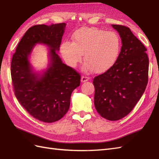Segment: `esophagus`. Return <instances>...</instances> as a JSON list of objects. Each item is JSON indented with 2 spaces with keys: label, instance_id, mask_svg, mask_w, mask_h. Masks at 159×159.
Masks as SVG:
<instances>
[{
  "label": "esophagus",
  "instance_id": "esophagus-1",
  "mask_svg": "<svg viewBox=\"0 0 159 159\" xmlns=\"http://www.w3.org/2000/svg\"><path fill=\"white\" fill-rule=\"evenodd\" d=\"M89 80V77H88V76H82V77H81V82L82 83L87 82V81Z\"/></svg>",
  "mask_w": 159,
  "mask_h": 159
}]
</instances>
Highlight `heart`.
Masks as SVG:
<instances>
[{
  "mask_svg": "<svg viewBox=\"0 0 159 159\" xmlns=\"http://www.w3.org/2000/svg\"><path fill=\"white\" fill-rule=\"evenodd\" d=\"M72 43L61 46V53L66 62L75 66L84 54V70L101 73L116 63L121 50V40L117 34L97 27H83L72 35Z\"/></svg>",
  "mask_w": 159,
  "mask_h": 159,
  "instance_id": "1",
  "label": "heart"
}]
</instances>
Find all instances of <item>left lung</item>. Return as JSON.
<instances>
[{
  "label": "left lung",
  "instance_id": "left-lung-1",
  "mask_svg": "<svg viewBox=\"0 0 159 159\" xmlns=\"http://www.w3.org/2000/svg\"><path fill=\"white\" fill-rule=\"evenodd\" d=\"M121 38L116 63L93 79L94 103L99 114L110 121L127 116L145 91L148 80L147 50L128 27L111 25Z\"/></svg>",
  "mask_w": 159,
  "mask_h": 159
}]
</instances>
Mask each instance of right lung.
Masks as SVG:
<instances>
[{"label": "right lung", "instance_id": "add662e5", "mask_svg": "<svg viewBox=\"0 0 159 159\" xmlns=\"http://www.w3.org/2000/svg\"><path fill=\"white\" fill-rule=\"evenodd\" d=\"M66 23L30 27L18 43L11 60V74L15 97L30 114L39 121L52 123L66 114L72 91L80 83V75L64 64L56 52ZM36 43L50 48L51 62L41 75L32 70L29 56Z\"/></svg>", "mask_w": 159, "mask_h": 159}]
</instances>
